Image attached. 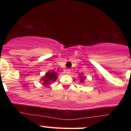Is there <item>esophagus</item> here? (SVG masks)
Wrapping results in <instances>:
<instances>
[{"label": "esophagus", "mask_w": 131, "mask_h": 131, "mask_svg": "<svg viewBox=\"0 0 131 131\" xmlns=\"http://www.w3.org/2000/svg\"><path fill=\"white\" fill-rule=\"evenodd\" d=\"M65 71H66V73H67V74H70V73H71V70H70V69L68 68L65 70Z\"/></svg>", "instance_id": "34e87169"}]
</instances>
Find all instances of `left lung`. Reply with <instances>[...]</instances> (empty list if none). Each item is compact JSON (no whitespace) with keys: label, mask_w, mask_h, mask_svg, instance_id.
<instances>
[{"label":"left lung","mask_w":131,"mask_h":131,"mask_svg":"<svg viewBox=\"0 0 131 131\" xmlns=\"http://www.w3.org/2000/svg\"><path fill=\"white\" fill-rule=\"evenodd\" d=\"M81 82H83V79H82V77H81Z\"/></svg>","instance_id":"1"}]
</instances>
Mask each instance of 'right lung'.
<instances>
[{"label": "right lung", "instance_id": "right-lung-1", "mask_svg": "<svg viewBox=\"0 0 131 131\" xmlns=\"http://www.w3.org/2000/svg\"><path fill=\"white\" fill-rule=\"evenodd\" d=\"M58 78L57 76V73H55L53 71H50L47 72L43 77L42 78L43 85H46L50 84L51 82H54L57 80Z\"/></svg>", "mask_w": 131, "mask_h": 131}]
</instances>
